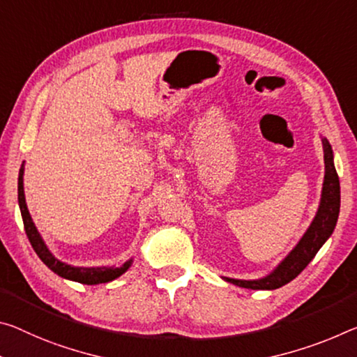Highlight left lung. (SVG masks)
Segmentation results:
<instances>
[{"mask_svg":"<svg viewBox=\"0 0 357 357\" xmlns=\"http://www.w3.org/2000/svg\"><path fill=\"white\" fill-rule=\"evenodd\" d=\"M322 146H324L326 174L324 184H322L319 209L308 230L302 236V240L298 241V245L273 270V273L265 276V278L252 281L224 278L225 281L240 287H246V289H278V287L287 284V282L302 273L303 268L311 262V259L316 256V252L321 250L326 240L332 235L338 219V213H340V181H338L335 165H333V152L329 141L322 139Z\"/></svg>","mask_w":357,"mask_h":357,"instance_id":"1","label":"left lung"}]
</instances>
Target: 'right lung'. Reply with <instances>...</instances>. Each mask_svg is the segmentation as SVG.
Masks as SVG:
<instances>
[{
	"label": "right lung",
	"mask_w": 357,
	"mask_h": 357,
	"mask_svg": "<svg viewBox=\"0 0 357 357\" xmlns=\"http://www.w3.org/2000/svg\"><path fill=\"white\" fill-rule=\"evenodd\" d=\"M19 206H20L22 219H24L25 234L31 243L33 250H35V252L38 254V257L41 259L43 262L54 271V273L61 276V278L82 282V284H100V282H107L119 278L122 273H126L130 267V264H132V260H128V262H126L119 268H114V267L84 268V267H71V265H66L63 262H60L59 259H55L52 256V252L47 250V246L44 245L41 235H39L35 224H33L30 213H28V208L25 203V194H24V165H22L19 172Z\"/></svg>",
	"instance_id": "1"
}]
</instances>
